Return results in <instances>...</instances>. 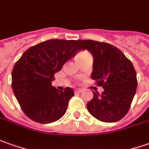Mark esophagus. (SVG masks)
I'll return each mask as SVG.
<instances>
[{"mask_svg": "<svg viewBox=\"0 0 149 149\" xmlns=\"http://www.w3.org/2000/svg\"><path fill=\"white\" fill-rule=\"evenodd\" d=\"M81 92H82V89H76V90H74L75 93H80Z\"/></svg>", "mask_w": 149, "mask_h": 149, "instance_id": "34e87169", "label": "esophagus"}]
</instances>
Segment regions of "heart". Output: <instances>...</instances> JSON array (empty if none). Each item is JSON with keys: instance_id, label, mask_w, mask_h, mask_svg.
Instances as JSON below:
<instances>
[{"instance_id": "b5f03b06", "label": "heart", "mask_w": 149, "mask_h": 149, "mask_svg": "<svg viewBox=\"0 0 149 149\" xmlns=\"http://www.w3.org/2000/svg\"><path fill=\"white\" fill-rule=\"evenodd\" d=\"M87 55H90V54L88 53H80V54H79V55H78L77 58H79V57H84V56H87Z\"/></svg>"}]
</instances>
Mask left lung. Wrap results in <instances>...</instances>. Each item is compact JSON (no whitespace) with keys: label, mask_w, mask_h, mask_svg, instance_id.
I'll return each mask as SVG.
<instances>
[{"label":"left lung","mask_w":149,"mask_h":149,"mask_svg":"<svg viewBox=\"0 0 149 149\" xmlns=\"http://www.w3.org/2000/svg\"><path fill=\"white\" fill-rule=\"evenodd\" d=\"M83 49L94 57L91 77L104 88L100 94L93 91L87 104L89 113L104 123H115L127 113L136 88V72L131 61L113 45L91 40H78Z\"/></svg>","instance_id":"left-lung-1"}]
</instances>
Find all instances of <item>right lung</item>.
Segmentation results:
<instances>
[{"mask_svg":"<svg viewBox=\"0 0 149 149\" xmlns=\"http://www.w3.org/2000/svg\"><path fill=\"white\" fill-rule=\"evenodd\" d=\"M78 40H49L25 51L12 70V88L22 111L39 123H51L66 112L72 88L52 86L54 74L82 50Z\"/></svg>","mask_w":149,"mask_h":149,"instance_id":"add662e5","label":"right lung"}]
</instances>
